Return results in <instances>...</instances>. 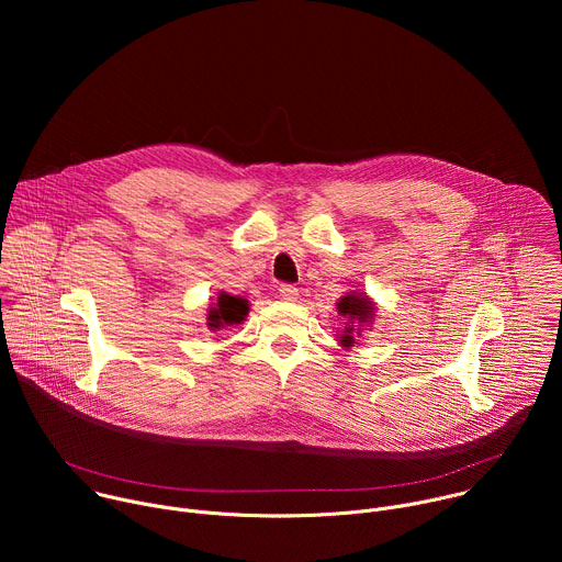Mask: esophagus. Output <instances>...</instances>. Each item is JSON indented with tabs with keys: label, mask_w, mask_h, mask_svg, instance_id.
I'll list each match as a JSON object with an SVG mask.
<instances>
[{
	"label": "esophagus",
	"mask_w": 562,
	"mask_h": 562,
	"mask_svg": "<svg viewBox=\"0 0 562 562\" xmlns=\"http://www.w3.org/2000/svg\"><path fill=\"white\" fill-rule=\"evenodd\" d=\"M278 293H280V297L282 300H286V302H295L297 300V289L293 286V284H280V289H278Z\"/></svg>",
	"instance_id": "esophagus-1"
}]
</instances>
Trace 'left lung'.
<instances>
[{
	"label": "left lung",
	"instance_id": "left-lung-1",
	"mask_svg": "<svg viewBox=\"0 0 562 562\" xmlns=\"http://www.w3.org/2000/svg\"><path fill=\"white\" fill-rule=\"evenodd\" d=\"M338 313L347 317V327H345V331L340 336V345L349 349V347H353V334L360 336V329L364 325H369L371 319H373L375 306L371 304V300L367 295L347 293L338 302Z\"/></svg>",
	"mask_w": 562,
	"mask_h": 562
}]
</instances>
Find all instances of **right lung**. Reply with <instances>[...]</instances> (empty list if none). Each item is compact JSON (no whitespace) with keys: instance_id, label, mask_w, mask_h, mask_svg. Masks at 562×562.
<instances>
[{"instance_id":"add662e5","label":"right lung","mask_w":562,"mask_h":562,"mask_svg":"<svg viewBox=\"0 0 562 562\" xmlns=\"http://www.w3.org/2000/svg\"><path fill=\"white\" fill-rule=\"evenodd\" d=\"M247 313H249V302L245 297L220 293L217 302L213 306H209L206 325H209L211 331H217V329H224V327H231V325L245 323Z\"/></svg>"}]
</instances>
